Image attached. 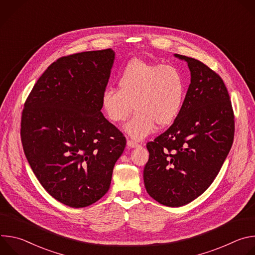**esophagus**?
Segmentation results:
<instances>
[{
    "label": "esophagus",
    "mask_w": 255,
    "mask_h": 255,
    "mask_svg": "<svg viewBox=\"0 0 255 255\" xmlns=\"http://www.w3.org/2000/svg\"><path fill=\"white\" fill-rule=\"evenodd\" d=\"M127 146L130 147V148H134V147H138L139 144L136 143L135 141H132V140H127Z\"/></svg>",
    "instance_id": "1"
}]
</instances>
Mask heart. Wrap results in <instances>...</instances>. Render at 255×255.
I'll use <instances>...</instances> for the list:
<instances>
[{"label": "heart", "instance_id": "obj_1", "mask_svg": "<svg viewBox=\"0 0 255 255\" xmlns=\"http://www.w3.org/2000/svg\"><path fill=\"white\" fill-rule=\"evenodd\" d=\"M119 90L109 87L102 95V107L114 123L125 121L124 131L134 140H142L156 127L167 126L179 114L186 96L183 74L173 65L133 60L118 80Z\"/></svg>", "mask_w": 255, "mask_h": 255}]
</instances>
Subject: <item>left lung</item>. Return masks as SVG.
I'll return each mask as SVG.
<instances>
[{"mask_svg":"<svg viewBox=\"0 0 255 255\" xmlns=\"http://www.w3.org/2000/svg\"><path fill=\"white\" fill-rule=\"evenodd\" d=\"M191 71L183 108L172 125L146 147L145 189L167 207L201 196L220 171L233 143L234 114L223 80L198 59L174 54Z\"/></svg>","mask_w":255,"mask_h":255,"instance_id":"1","label":"left lung"}]
</instances>
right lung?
I'll return each instance as SVG.
<instances>
[{"mask_svg": "<svg viewBox=\"0 0 255 255\" xmlns=\"http://www.w3.org/2000/svg\"><path fill=\"white\" fill-rule=\"evenodd\" d=\"M114 59L111 48L60 57L24 105L26 158L46 192L71 208L90 206L108 192L125 148L123 134L101 112Z\"/></svg>", "mask_w": 255, "mask_h": 255, "instance_id": "right-lung-1", "label": "right lung"}]
</instances>
